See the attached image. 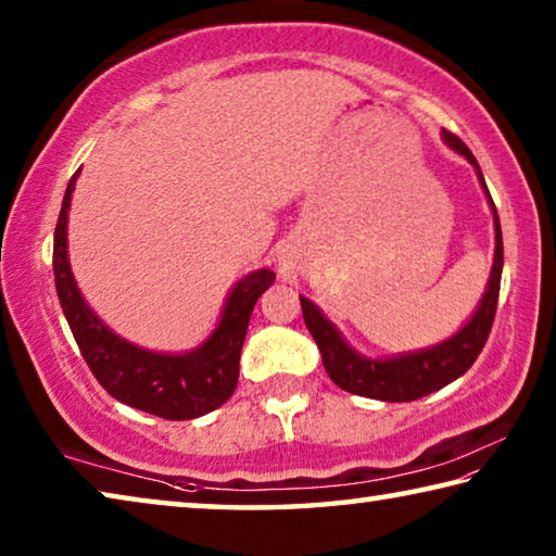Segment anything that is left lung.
<instances>
[{
    "label": "left lung",
    "instance_id": "8db88e82",
    "mask_svg": "<svg viewBox=\"0 0 556 556\" xmlns=\"http://www.w3.org/2000/svg\"><path fill=\"white\" fill-rule=\"evenodd\" d=\"M441 137H444V142L454 149L456 154L466 156V162L476 168L488 205H491L495 228V255L491 277H488L485 291L481 301H478L473 316H470L454 336L437 345L419 348V351L409 353H397L390 357H370L357 353L355 348L345 341L343 333L328 321L321 308H318L312 299L299 296L304 324L308 328V333L314 336L318 351H321L328 378H331L341 390L361 394V397L382 402H412L425 397L429 392L446 388L448 382L458 380L460 375L476 363V357L481 355L488 341V333H491L503 277L501 218H497L495 203L485 186L481 166H478L476 156L470 154V149L446 129L441 131Z\"/></svg>",
    "mask_w": 556,
    "mask_h": 556
}]
</instances>
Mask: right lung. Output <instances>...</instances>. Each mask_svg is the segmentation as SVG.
I'll use <instances>...</instances> for the list:
<instances>
[{
	"mask_svg": "<svg viewBox=\"0 0 556 556\" xmlns=\"http://www.w3.org/2000/svg\"><path fill=\"white\" fill-rule=\"evenodd\" d=\"M65 188L53 235V275L61 308L88 368L112 397L154 417L181 421L218 409L238 388L240 353L257 299L275 285V271L262 267L244 275L225 299L218 326L186 353L147 351L117 336L83 299L68 260V211L78 181Z\"/></svg>",
	"mask_w": 556,
	"mask_h": 556,
	"instance_id": "1",
	"label": "right lung"
}]
</instances>
